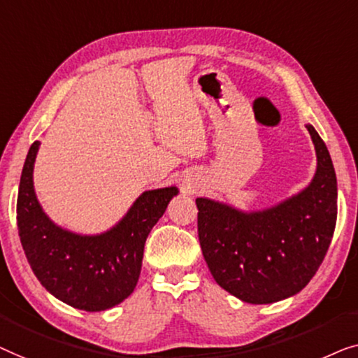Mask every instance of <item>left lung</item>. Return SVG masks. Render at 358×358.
I'll return each mask as SVG.
<instances>
[{
    "instance_id": "8db88e82",
    "label": "left lung",
    "mask_w": 358,
    "mask_h": 358,
    "mask_svg": "<svg viewBox=\"0 0 358 358\" xmlns=\"http://www.w3.org/2000/svg\"><path fill=\"white\" fill-rule=\"evenodd\" d=\"M316 172L299 193L261 210H240L198 198V235L214 280L246 303L264 305L299 294L316 274L337 219V180L329 150L305 124Z\"/></svg>"
}]
</instances>
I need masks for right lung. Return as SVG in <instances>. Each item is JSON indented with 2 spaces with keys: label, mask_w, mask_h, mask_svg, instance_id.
I'll use <instances>...</instances> for the list:
<instances>
[{
  "label": "right lung",
  "mask_w": 358,
  "mask_h": 358,
  "mask_svg": "<svg viewBox=\"0 0 358 358\" xmlns=\"http://www.w3.org/2000/svg\"><path fill=\"white\" fill-rule=\"evenodd\" d=\"M38 145V141L30 145L17 194V229L30 268L50 294L73 308H113L133 294L145 238L178 188L144 191L107 231L74 234L55 224L35 194L34 164Z\"/></svg>",
  "instance_id": "obj_1"
}]
</instances>
